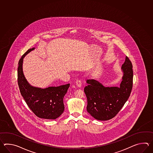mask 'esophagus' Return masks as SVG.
Instances as JSON below:
<instances>
[{"label": "esophagus", "mask_w": 153, "mask_h": 153, "mask_svg": "<svg viewBox=\"0 0 153 153\" xmlns=\"http://www.w3.org/2000/svg\"><path fill=\"white\" fill-rule=\"evenodd\" d=\"M75 84H76V86L78 87V88H80L81 86V82L80 81V80H76V82H75Z\"/></svg>", "instance_id": "34e87169"}]
</instances>
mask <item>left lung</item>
<instances>
[{"label":"left lung","instance_id":"8db88e82","mask_svg":"<svg viewBox=\"0 0 153 153\" xmlns=\"http://www.w3.org/2000/svg\"><path fill=\"white\" fill-rule=\"evenodd\" d=\"M121 69L124 73L120 87H104L94 79H88L84 92L88 100L86 109L98 120H108L120 111L131 94L133 85L132 64L126 56Z\"/></svg>","mask_w":153,"mask_h":153}]
</instances>
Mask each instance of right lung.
Listing matches in <instances>:
<instances>
[{
    "label": "right lung",
    "mask_w": 153,
    "mask_h": 153,
    "mask_svg": "<svg viewBox=\"0 0 153 153\" xmlns=\"http://www.w3.org/2000/svg\"><path fill=\"white\" fill-rule=\"evenodd\" d=\"M34 49H28L19 62L17 81L20 93L28 107L36 117L45 119H56L65 110L63 97L70 84L46 88L30 86L23 74L22 63L25 56Z\"/></svg>",
    "instance_id": "right-lung-1"
}]
</instances>
